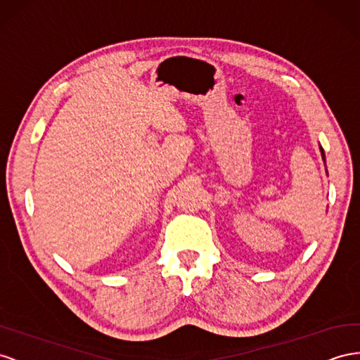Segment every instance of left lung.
I'll return each mask as SVG.
<instances>
[{
	"label": "left lung",
	"instance_id": "left-lung-1",
	"mask_svg": "<svg viewBox=\"0 0 360 360\" xmlns=\"http://www.w3.org/2000/svg\"><path fill=\"white\" fill-rule=\"evenodd\" d=\"M321 154H323V158H324V151H323V148H321Z\"/></svg>",
	"mask_w": 360,
	"mask_h": 360
}]
</instances>
